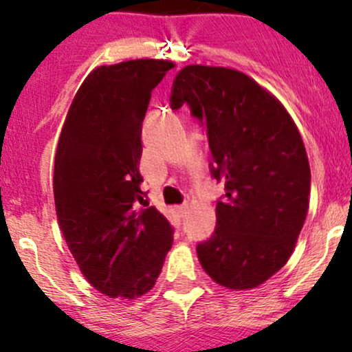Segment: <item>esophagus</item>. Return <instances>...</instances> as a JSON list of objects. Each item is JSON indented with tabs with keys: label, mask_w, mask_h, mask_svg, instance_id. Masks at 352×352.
Returning a JSON list of instances; mask_svg holds the SVG:
<instances>
[{
	"label": "esophagus",
	"mask_w": 352,
	"mask_h": 352,
	"mask_svg": "<svg viewBox=\"0 0 352 352\" xmlns=\"http://www.w3.org/2000/svg\"><path fill=\"white\" fill-rule=\"evenodd\" d=\"M187 209H189V204H182V206H179V208H177V211H179L180 216H186Z\"/></svg>",
	"instance_id": "esophagus-1"
}]
</instances>
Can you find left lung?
<instances>
[{
  "label": "left lung",
  "mask_w": 352,
  "mask_h": 352,
  "mask_svg": "<svg viewBox=\"0 0 352 352\" xmlns=\"http://www.w3.org/2000/svg\"><path fill=\"white\" fill-rule=\"evenodd\" d=\"M206 129L209 172L225 182L216 228L197 243L212 281L250 289L267 281L293 254L308 211L310 165L286 109L252 78L228 67L186 66L170 95Z\"/></svg>",
  "instance_id": "left-lung-1"
}]
</instances>
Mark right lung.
Masks as SVG:
<instances>
[{"mask_svg": "<svg viewBox=\"0 0 352 352\" xmlns=\"http://www.w3.org/2000/svg\"><path fill=\"white\" fill-rule=\"evenodd\" d=\"M172 67L136 59L94 69L74 95L59 136V226L85 278L110 298L148 293L173 242V226L144 201L140 173L144 113Z\"/></svg>", "mask_w": 352, "mask_h": 352, "instance_id": "obj_1", "label": "right lung"}]
</instances>
